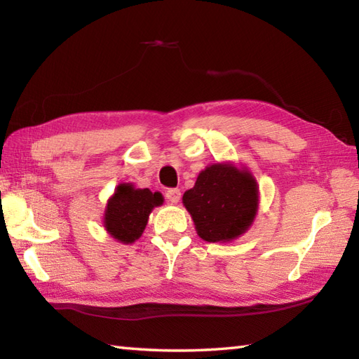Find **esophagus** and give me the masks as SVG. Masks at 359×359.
Masks as SVG:
<instances>
[{
	"instance_id": "1",
	"label": "esophagus",
	"mask_w": 359,
	"mask_h": 359,
	"mask_svg": "<svg viewBox=\"0 0 359 359\" xmlns=\"http://www.w3.org/2000/svg\"><path fill=\"white\" fill-rule=\"evenodd\" d=\"M164 195H165V199L170 201L172 204L180 203V199H181V191H180V189H168V190H165Z\"/></svg>"
}]
</instances>
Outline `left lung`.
<instances>
[{
	"instance_id": "8db88e82",
	"label": "left lung",
	"mask_w": 359,
	"mask_h": 359,
	"mask_svg": "<svg viewBox=\"0 0 359 359\" xmlns=\"http://www.w3.org/2000/svg\"><path fill=\"white\" fill-rule=\"evenodd\" d=\"M201 239L230 242L245 233L259 207V186L247 170L216 163L198 175L194 189L182 196Z\"/></svg>"
}]
</instances>
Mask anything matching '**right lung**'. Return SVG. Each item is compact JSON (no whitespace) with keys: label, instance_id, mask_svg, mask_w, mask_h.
I'll return each instance as SVG.
<instances>
[{"label":"right lung","instance_id":"1","mask_svg":"<svg viewBox=\"0 0 359 359\" xmlns=\"http://www.w3.org/2000/svg\"><path fill=\"white\" fill-rule=\"evenodd\" d=\"M160 191L135 189L133 184H118L108 199L103 226L114 239L121 243H133L143 234L154 207L163 204Z\"/></svg>","mask_w":359,"mask_h":359}]
</instances>
